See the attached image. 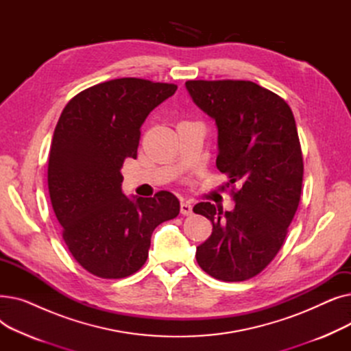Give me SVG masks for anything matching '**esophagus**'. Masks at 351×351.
I'll list each match as a JSON object with an SVG mask.
<instances>
[{"label":"esophagus","mask_w":351,"mask_h":351,"mask_svg":"<svg viewBox=\"0 0 351 351\" xmlns=\"http://www.w3.org/2000/svg\"><path fill=\"white\" fill-rule=\"evenodd\" d=\"M180 213L183 216L192 215V205L189 204V202H182V204H180Z\"/></svg>","instance_id":"1"}]
</instances>
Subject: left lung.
<instances>
[{"mask_svg":"<svg viewBox=\"0 0 351 351\" xmlns=\"http://www.w3.org/2000/svg\"><path fill=\"white\" fill-rule=\"evenodd\" d=\"M186 89L217 125L216 166L230 179L236 204L232 212L210 202L195 205L213 225L196 261L217 280L243 282L279 253L299 208L303 156L296 122L282 97L252 81H188Z\"/></svg>","mask_w":351,"mask_h":351,"instance_id":"8db88e82","label":"left lung"}]
</instances>
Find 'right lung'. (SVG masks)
<instances>
[{
    "label": "right lung",
    "mask_w": 351,
    "mask_h": 351,
    "mask_svg": "<svg viewBox=\"0 0 351 351\" xmlns=\"http://www.w3.org/2000/svg\"><path fill=\"white\" fill-rule=\"evenodd\" d=\"M176 89L141 78L97 84L65 105L55 126L48 160L51 205L73 259L98 278L136 273L155 228L179 215L171 192L131 200L121 189V166L136 158L143 121Z\"/></svg>",
    "instance_id": "add662e5"
}]
</instances>
